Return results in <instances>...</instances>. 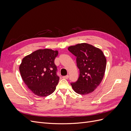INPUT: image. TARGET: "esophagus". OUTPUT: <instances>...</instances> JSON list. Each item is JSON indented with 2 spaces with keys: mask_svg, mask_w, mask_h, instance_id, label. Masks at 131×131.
<instances>
[{
  "mask_svg": "<svg viewBox=\"0 0 131 131\" xmlns=\"http://www.w3.org/2000/svg\"><path fill=\"white\" fill-rule=\"evenodd\" d=\"M62 78L64 79H68L69 78V75H66V76L63 77Z\"/></svg>",
  "mask_w": 131,
  "mask_h": 131,
  "instance_id": "34e87169",
  "label": "esophagus"
}]
</instances>
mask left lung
Listing matches in <instances>:
<instances>
[{
    "label": "left lung",
    "mask_w": 131,
    "mask_h": 131,
    "mask_svg": "<svg viewBox=\"0 0 131 131\" xmlns=\"http://www.w3.org/2000/svg\"><path fill=\"white\" fill-rule=\"evenodd\" d=\"M77 57V64L80 71L78 80L71 83L75 92L87 94L93 92L101 84L106 68V59L102 51L87 43H78L68 47Z\"/></svg>",
    "instance_id": "left-lung-1"
}]
</instances>
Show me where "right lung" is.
<instances>
[{"mask_svg": "<svg viewBox=\"0 0 131 131\" xmlns=\"http://www.w3.org/2000/svg\"><path fill=\"white\" fill-rule=\"evenodd\" d=\"M58 51L39 49L22 59L19 70L25 84L34 94L46 97L56 90L59 80L54 59Z\"/></svg>", "mask_w": 131, "mask_h": 131, "instance_id": "add662e5", "label": "right lung"}]
</instances>
